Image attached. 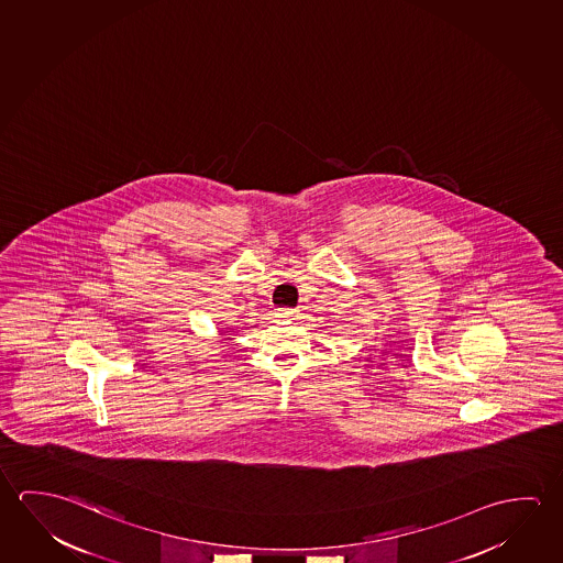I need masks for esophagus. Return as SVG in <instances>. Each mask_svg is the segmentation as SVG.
<instances>
[{
    "mask_svg": "<svg viewBox=\"0 0 563 563\" xmlns=\"http://www.w3.org/2000/svg\"><path fill=\"white\" fill-rule=\"evenodd\" d=\"M296 316L295 308H277V318L278 320H292Z\"/></svg>",
    "mask_w": 563,
    "mask_h": 563,
    "instance_id": "34e87169",
    "label": "esophagus"
}]
</instances>
